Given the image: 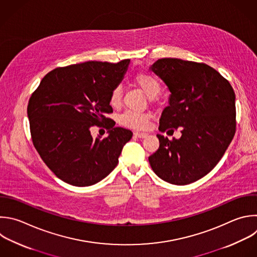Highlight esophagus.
Segmentation results:
<instances>
[{
  "instance_id": "obj_1",
  "label": "esophagus",
  "mask_w": 257,
  "mask_h": 257,
  "mask_svg": "<svg viewBox=\"0 0 257 257\" xmlns=\"http://www.w3.org/2000/svg\"><path fill=\"white\" fill-rule=\"evenodd\" d=\"M134 136H136L138 138H145L147 136V133H144V132H134Z\"/></svg>"
}]
</instances>
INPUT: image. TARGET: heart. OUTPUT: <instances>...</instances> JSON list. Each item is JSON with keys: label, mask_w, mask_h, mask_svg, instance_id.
<instances>
[{"label": "heart", "mask_w": 257, "mask_h": 257, "mask_svg": "<svg viewBox=\"0 0 257 257\" xmlns=\"http://www.w3.org/2000/svg\"><path fill=\"white\" fill-rule=\"evenodd\" d=\"M135 82L141 88V90L149 97L155 98L161 90V85L159 80L148 72H139L135 76ZM123 90L121 85H116L112 90L109 103L112 107H119L122 102ZM150 115L144 112H138L134 110L124 111L120 117L119 121L122 125L134 129H145L148 126Z\"/></svg>", "instance_id": "heart-1"}]
</instances>
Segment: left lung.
<instances>
[{
  "instance_id": "1",
  "label": "left lung",
  "mask_w": 257,
  "mask_h": 257,
  "mask_svg": "<svg viewBox=\"0 0 257 257\" xmlns=\"http://www.w3.org/2000/svg\"><path fill=\"white\" fill-rule=\"evenodd\" d=\"M150 68L172 93L159 119V130L182 129L180 139L157 134L159 147L148 157L150 166L169 184H192L217 165L235 135L234 90L203 62L160 58Z\"/></svg>"
}]
</instances>
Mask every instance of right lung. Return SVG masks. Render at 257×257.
I'll use <instances>...</instances> for the list:
<instances>
[{
  "mask_svg": "<svg viewBox=\"0 0 257 257\" xmlns=\"http://www.w3.org/2000/svg\"><path fill=\"white\" fill-rule=\"evenodd\" d=\"M129 62L87 61L57 67L32 93L27 114L33 145L64 183L92 186L117 166L122 148L133 133L114 127L106 114L113 112L109 97ZM93 125L106 126L109 136L94 140L89 130Z\"/></svg>",
  "mask_w": 257,
  "mask_h": 257,
  "instance_id": "add662e5",
  "label": "right lung"
}]
</instances>
